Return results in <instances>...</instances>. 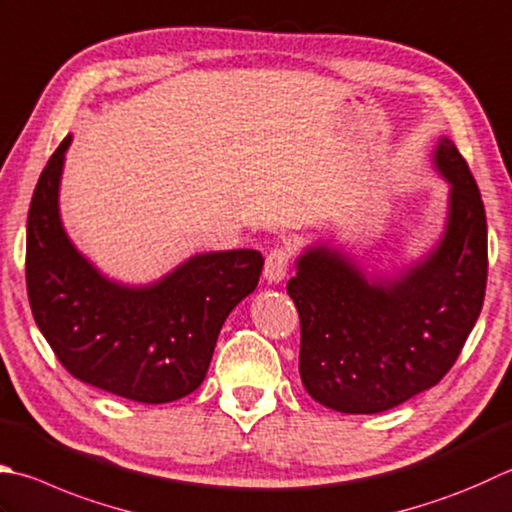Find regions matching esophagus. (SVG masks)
<instances>
[{"label":"esophagus","mask_w":512,"mask_h":512,"mask_svg":"<svg viewBox=\"0 0 512 512\" xmlns=\"http://www.w3.org/2000/svg\"><path fill=\"white\" fill-rule=\"evenodd\" d=\"M288 266H290V248H286V246L273 248L266 257L264 277L270 284H279L288 275Z\"/></svg>","instance_id":"34e87169"}]
</instances>
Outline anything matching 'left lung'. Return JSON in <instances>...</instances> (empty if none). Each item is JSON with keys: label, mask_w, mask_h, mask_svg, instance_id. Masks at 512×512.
<instances>
[{"label": "left lung", "mask_w": 512, "mask_h": 512, "mask_svg": "<svg viewBox=\"0 0 512 512\" xmlns=\"http://www.w3.org/2000/svg\"><path fill=\"white\" fill-rule=\"evenodd\" d=\"M433 166L448 184L444 233L410 266L368 273L342 246L297 257L288 295L302 322L308 395L346 415H373L433 388L482 313L488 277L484 202L466 159L442 137Z\"/></svg>", "instance_id": "1"}]
</instances>
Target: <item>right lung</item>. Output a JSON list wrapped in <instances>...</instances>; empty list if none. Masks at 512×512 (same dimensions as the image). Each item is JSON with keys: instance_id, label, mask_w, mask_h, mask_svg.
Masks as SVG:
<instances>
[{"instance_id": "obj_1", "label": "right lung", "mask_w": 512, "mask_h": 512, "mask_svg": "<svg viewBox=\"0 0 512 512\" xmlns=\"http://www.w3.org/2000/svg\"><path fill=\"white\" fill-rule=\"evenodd\" d=\"M64 137L39 175L26 226V288L33 317L79 382L142 404H168L199 388L219 330L257 288V250L197 253L144 286L108 279L70 242L59 213Z\"/></svg>"}]
</instances>
